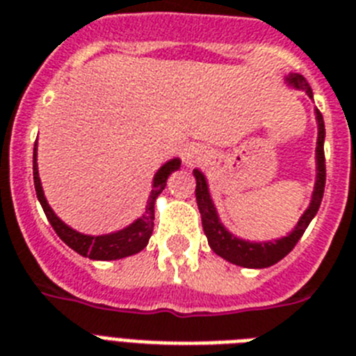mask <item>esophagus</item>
<instances>
[{
    "mask_svg": "<svg viewBox=\"0 0 356 356\" xmlns=\"http://www.w3.org/2000/svg\"><path fill=\"white\" fill-rule=\"evenodd\" d=\"M186 157H188V159H193V157H195V153L190 152V153H188V155H186Z\"/></svg>",
    "mask_w": 356,
    "mask_h": 356,
    "instance_id": "obj_1",
    "label": "esophagus"
}]
</instances>
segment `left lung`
I'll return each instance as SVG.
<instances>
[{
    "label": "left lung",
    "mask_w": 356,
    "mask_h": 356,
    "mask_svg": "<svg viewBox=\"0 0 356 356\" xmlns=\"http://www.w3.org/2000/svg\"><path fill=\"white\" fill-rule=\"evenodd\" d=\"M293 88L302 89L309 95V98H313V89L307 83V80L302 74L291 73L285 78ZM316 113V122H318V138H316V183H314V192L311 197L309 208L303 212L300 218L298 225L294 227V230L289 236L282 239H274V241H245V239L236 238L234 234H230L223 223L219 221L218 210L213 207V201L208 192L207 177L199 170H193L195 175V199H197L199 212H201V221H203V230L207 234L208 245L213 252L221 256L227 261L239 265V267L247 268H265L270 267L274 263H278L287 256L298 239L302 238L305 228L313 221V218L318 212L320 203L323 197V188H325V155H323V138H325V126H323V117L318 109H314Z\"/></svg>",
    "instance_id": "8db88e82"
}]
</instances>
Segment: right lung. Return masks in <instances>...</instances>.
I'll use <instances>...</instances> for the list:
<instances>
[{
  "instance_id": "right-lung-1",
  "label": "right lung",
  "mask_w": 356,
  "mask_h": 356,
  "mask_svg": "<svg viewBox=\"0 0 356 356\" xmlns=\"http://www.w3.org/2000/svg\"><path fill=\"white\" fill-rule=\"evenodd\" d=\"M181 161L179 159H172L166 164H163L157 170L155 177H153V186L149 192L148 203H146V210L137 221H133L129 227L117 230L113 234H104V236H88V234H80L73 230L71 227L63 223L62 219L58 218L53 212V208L49 207L47 199L43 195L42 181H40V173H38V163H36V144H34L33 153V173H34V188H36L38 201L42 204L43 212L47 216L49 223L54 228V232L58 234V238L62 239L63 243L71 247L74 252H78L83 258L89 259H100V261H108V259H120L128 258L133 254L140 252L146 245H148L149 238L153 232V219H155V199L159 197V193L163 192L168 181V175L175 170H179Z\"/></svg>"
}]
</instances>
